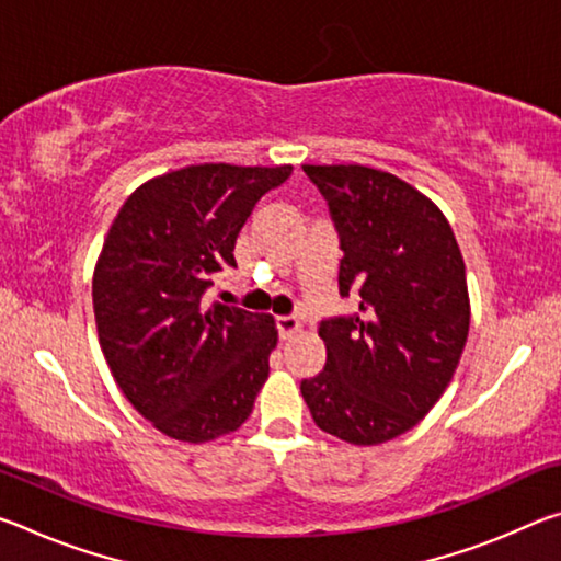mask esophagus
<instances>
[{
    "label": "esophagus",
    "mask_w": 561,
    "mask_h": 561,
    "mask_svg": "<svg viewBox=\"0 0 561 561\" xmlns=\"http://www.w3.org/2000/svg\"><path fill=\"white\" fill-rule=\"evenodd\" d=\"M277 329L282 339H291L301 331V321L297 317H277Z\"/></svg>",
    "instance_id": "obj_1"
}]
</instances>
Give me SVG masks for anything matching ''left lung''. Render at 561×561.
Masks as SVG:
<instances>
[{
	"mask_svg": "<svg viewBox=\"0 0 561 561\" xmlns=\"http://www.w3.org/2000/svg\"><path fill=\"white\" fill-rule=\"evenodd\" d=\"M329 203L344 260L339 289L358 287L354 317L321 321L327 366L301 381L321 431L378 445L438 403L470 331L465 262L428 195L368 165H301Z\"/></svg>",
	"mask_w": 561,
	"mask_h": 561,
	"instance_id": "left-lung-1",
	"label": "left lung"
}]
</instances>
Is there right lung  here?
<instances>
[{
    "mask_svg": "<svg viewBox=\"0 0 561 561\" xmlns=\"http://www.w3.org/2000/svg\"><path fill=\"white\" fill-rule=\"evenodd\" d=\"M291 165L201 163L133 190L93 270V314L106 364L130 405L173 440L240 428L270 376L272 314L203 301L260 197Z\"/></svg>",
    "mask_w": 561,
    "mask_h": 561,
    "instance_id": "1",
    "label": "right lung"
}]
</instances>
